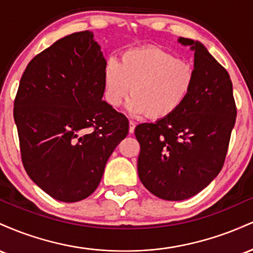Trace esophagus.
<instances>
[{
    "mask_svg": "<svg viewBox=\"0 0 253 253\" xmlns=\"http://www.w3.org/2000/svg\"><path fill=\"white\" fill-rule=\"evenodd\" d=\"M134 128H135V123L134 121H129V133L130 134H133L134 133Z\"/></svg>",
    "mask_w": 253,
    "mask_h": 253,
    "instance_id": "1",
    "label": "esophagus"
}]
</instances>
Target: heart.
<instances>
[{"label": "heart", "mask_w": 253, "mask_h": 253, "mask_svg": "<svg viewBox=\"0 0 253 253\" xmlns=\"http://www.w3.org/2000/svg\"><path fill=\"white\" fill-rule=\"evenodd\" d=\"M194 83V66L157 46L126 51L120 63L110 59L103 70L108 104L119 107L130 90L127 112L134 117L147 114L152 120L175 114L190 96Z\"/></svg>", "instance_id": "heart-1"}]
</instances>
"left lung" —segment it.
Returning a JSON list of instances; mask_svg holds the SVG:
<instances>
[{
  "label": "left lung",
  "instance_id": "1",
  "mask_svg": "<svg viewBox=\"0 0 253 253\" xmlns=\"http://www.w3.org/2000/svg\"><path fill=\"white\" fill-rule=\"evenodd\" d=\"M194 51L195 83L190 96L175 114L155 124H140L138 175L159 199L182 201L205 189L219 175L237 108L231 78L205 45L178 38Z\"/></svg>",
  "mask_w": 253,
  "mask_h": 253
}]
</instances>
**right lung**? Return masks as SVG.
I'll use <instances>...</instances> for the list:
<instances>
[{"label": "right lung", "instance_id": "obj_1", "mask_svg": "<svg viewBox=\"0 0 253 253\" xmlns=\"http://www.w3.org/2000/svg\"><path fill=\"white\" fill-rule=\"evenodd\" d=\"M103 52L90 31L66 36L27 65L14 101L22 163L40 189L77 202L100 184L128 120L102 101Z\"/></svg>", "mask_w": 253, "mask_h": 253}]
</instances>
